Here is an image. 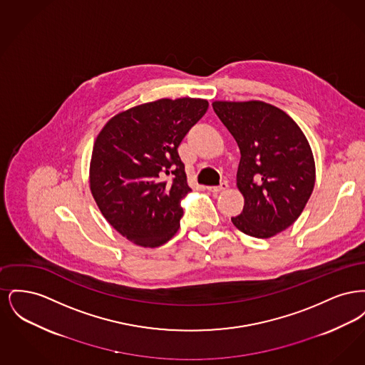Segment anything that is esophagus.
I'll return each mask as SVG.
<instances>
[{
  "label": "esophagus",
  "mask_w": 365,
  "mask_h": 365,
  "mask_svg": "<svg viewBox=\"0 0 365 365\" xmlns=\"http://www.w3.org/2000/svg\"><path fill=\"white\" fill-rule=\"evenodd\" d=\"M227 187H228V185H227L226 182H223V183H220L219 186H209L208 190L210 191V192L217 194V192H222V191L226 190Z\"/></svg>",
  "instance_id": "1"
}]
</instances>
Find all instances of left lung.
I'll return each instance as SVG.
<instances>
[{
  "label": "left lung",
  "instance_id": "8db88e82",
  "mask_svg": "<svg viewBox=\"0 0 365 365\" xmlns=\"http://www.w3.org/2000/svg\"><path fill=\"white\" fill-rule=\"evenodd\" d=\"M212 106L241 150L237 186L245 205L231 222L250 237L271 238L294 223L312 194L309 142L274 105L215 101Z\"/></svg>",
  "mask_w": 365,
  "mask_h": 365
}]
</instances>
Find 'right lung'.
<instances>
[{
    "mask_svg": "<svg viewBox=\"0 0 365 365\" xmlns=\"http://www.w3.org/2000/svg\"><path fill=\"white\" fill-rule=\"evenodd\" d=\"M207 109L201 98H161L116 115L98 134L90 190L109 225L128 241L156 247L176 234L182 200L191 191L178 146Z\"/></svg>",
    "mask_w": 365,
    "mask_h": 365,
    "instance_id": "add662e5",
    "label": "right lung"
}]
</instances>
